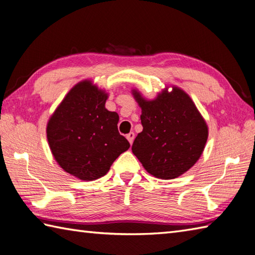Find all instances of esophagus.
<instances>
[{"mask_svg": "<svg viewBox=\"0 0 255 255\" xmlns=\"http://www.w3.org/2000/svg\"><path fill=\"white\" fill-rule=\"evenodd\" d=\"M126 138L128 139V141H129V143L130 144H132V142H133V139H134V132H129L127 136H126Z\"/></svg>", "mask_w": 255, "mask_h": 255, "instance_id": "34e87169", "label": "esophagus"}]
</instances>
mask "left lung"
<instances>
[{"label": "left lung", "mask_w": 255, "mask_h": 255, "mask_svg": "<svg viewBox=\"0 0 255 255\" xmlns=\"http://www.w3.org/2000/svg\"><path fill=\"white\" fill-rule=\"evenodd\" d=\"M141 108L142 131L132 143V153L151 175L172 180L187 172L205 149L208 126L185 91L173 85L147 100L131 90Z\"/></svg>", "instance_id": "8db88e82"}]
</instances>
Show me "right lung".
Returning <instances> with one entry per match:
<instances>
[{"mask_svg":"<svg viewBox=\"0 0 255 255\" xmlns=\"http://www.w3.org/2000/svg\"><path fill=\"white\" fill-rule=\"evenodd\" d=\"M108 93L91 80L68 92L47 124L53 158L63 171L82 181L104 176L130 147L118 132V114L105 108Z\"/></svg>","mask_w":255,"mask_h":255,"instance_id":"obj_1","label":"right lung"}]
</instances>
